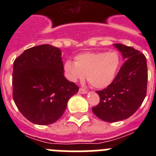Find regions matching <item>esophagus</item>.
<instances>
[{"label":"esophagus","mask_w":156,"mask_h":156,"mask_svg":"<svg viewBox=\"0 0 156 156\" xmlns=\"http://www.w3.org/2000/svg\"><path fill=\"white\" fill-rule=\"evenodd\" d=\"M79 92L80 94H84L87 93V90H85V89H83V88H80Z\"/></svg>","instance_id":"1"}]
</instances>
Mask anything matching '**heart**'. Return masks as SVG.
<instances>
[{
  "label": "heart",
  "mask_w": 156,
  "mask_h": 156,
  "mask_svg": "<svg viewBox=\"0 0 156 156\" xmlns=\"http://www.w3.org/2000/svg\"><path fill=\"white\" fill-rule=\"evenodd\" d=\"M120 57L115 51L85 52L75 57V62L67 60L64 71L72 82L82 81L87 76L90 85L97 89L109 86L116 77Z\"/></svg>",
  "instance_id": "obj_1"
}]
</instances>
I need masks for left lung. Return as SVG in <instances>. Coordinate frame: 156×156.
Segmentation results:
<instances>
[{
  "instance_id": "left-lung-1",
  "label": "left lung",
  "mask_w": 156,
  "mask_h": 156,
  "mask_svg": "<svg viewBox=\"0 0 156 156\" xmlns=\"http://www.w3.org/2000/svg\"><path fill=\"white\" fill-rule=\"evenodd\" d=\"M125 62L115 79L107 88L98 90L100 102L92 108L99 119L118 122L131 116L142 104L147 93L148 69L144 54L121 44H113Z\"/></svg>"
}]
</instances>
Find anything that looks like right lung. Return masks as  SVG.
I'll return each mask as SVG.
<instances>
[{"mask_svg": "<svg viewBox=\"0 0 156 156\" xmlns=\"http://www.w3.org/2000/svg\"><path fill=\"white\" fill-rule=\"evenodd\" d=\"M13 66V99L20 112L34 124L56 122L79 90L64 76L61 50L50 44L33 47Z\"/></svg>", "mask_w": 156, "mask_h": 156, "instance_id": "1", "label": "right lung"}]
</instances>
